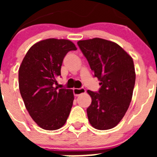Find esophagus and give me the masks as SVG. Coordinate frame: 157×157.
I'll use <instances>...</instances> for the list:
<instances>
[{
  "label": "esophagus",
  "instance_id": "obj_1",
  "mask_svg": "<svg viewBox=\"0 0 157 157\" xmlns=\"http://www.w3.org/2000/svg\"><path fill=\"white\" fill-rule=\"evenodd\" d=\"M86 92V90L84 88H79V89H74L73 90V93H74V95L75 97H78L79 96L80 94H84Z\"/></svg>",
  "mask_w": 157,
  "mask_h": 157
}]
</instances>
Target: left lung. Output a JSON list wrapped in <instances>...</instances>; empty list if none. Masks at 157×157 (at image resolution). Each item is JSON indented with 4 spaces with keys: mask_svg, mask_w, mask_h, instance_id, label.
<instances>
[{
    "mask_svg": "<svg viewBox=\"0 0 157 157\" xmlns=\"http://www.w3.org/2000/svg\"><path fill=\"white\" fill-rule=\"evenodd\" d=\"M77 44L101 82L98 92L87 90L92 98L86 109L90 123L98 130L113 128L125 116L132 99L136 78L132 57L118 44L102 38Z\"/></svg>",
    "mask_w": 157,
    "mask_h": 157,
    "instance_id": "8db88e82",
    "label": "left lung"
}]
</instances>
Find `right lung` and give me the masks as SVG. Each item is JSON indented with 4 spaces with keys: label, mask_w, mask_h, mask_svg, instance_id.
Here are the masks:
<instances>
[{
    "label": "right lung",
    "mask_w": 157,
    "mask_h": 157,
    "mask_svg": "<svg viewBox=\"0 0 157 157\" xmlns=\"http://www.w3.org/2000/svg\"><path fill=\"white\" fill-rule=\"evenodd\" d=\"M76 49L69 40H43L30 47L19 67V87L26 109L44 130H58L70 114L73 91L55 86L63 58L69 51Z\"/></svg>",
    "instance_id": "add662e5"
}]
</instances>
